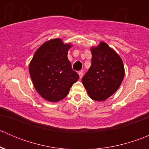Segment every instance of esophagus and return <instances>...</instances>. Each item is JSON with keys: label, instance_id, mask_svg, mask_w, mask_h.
Segmentation results:
<instances>
[{"label": "esophagus", "instance_id": "obj_1", "mask_svg": "<svg viewBox=\"0 0 149 149\" xmlns=\"http://www.w3.org/2000/svg\"><path fill=\"white\" fill-rule=\"evenodd\" d=\"M79 77H80V79H81V78L83 77V76H84L83 72H82V71H79Z\"/></svg>", "mask_w": 149, "mask_h": 149}]
</instances>
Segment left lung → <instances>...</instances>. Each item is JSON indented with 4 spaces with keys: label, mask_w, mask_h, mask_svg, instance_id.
<instances>
[{
    "label": "left lung",
    "mask_w": 149,
    "mask_h": 149,
    "mask_svg": "<svg viewBox=\"0 0 149 149\" xmlns=\"http://www.w3.org/2000/svg\"><path fill=\"white\" fill-rule=\"evenodd\" d=\"M91 65L82 78V84L91 99L104 101L120 86L125 76L120 55L104 42L91 47Z\"/></svg>",
    "instance_id": "8db88e82"
}]
</instances>
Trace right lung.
I'll use <instances>...</instances> for the list:
<instances>
[{"label": "right lung", "mask_w": 149, "mask_h": 149, "mask_svg": "<svg viewBox=\"0 0 149 149\" xmlns=\"http://www.w3.org/2000/svg\"><path fill=\"white\" fill-rule=\"evenodd\" d=\"M72 46L60 38L51 39L36 50L30 61L29 70L33 85L47 101L58 102L63 100L79 80L67 56Z\"/></svg>", "instance_id": "add662e5"}]
</instances>
